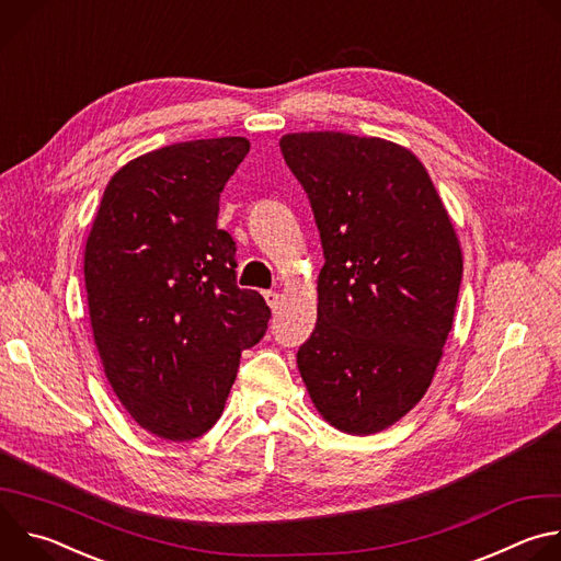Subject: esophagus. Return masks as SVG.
Listing matches in <instances>:
<instances>
[{
    "label": "esophagus",
    "mask_w": 561,
    "mask_h": 561,
    "mask_svg": "<svg viewBox=\"0 0 561 561\" xmlns=\"http://www.w3.org/2000/svg\"><path fill=\"white\" fill-rule=\"evenodd\" d=\"M264 299H266V304H268L273 310H277L279 304H282V297H279L277 290H266V293H264Z\"/></svg>",
    "instance_id": "esophagus-1"
}]
</instances>
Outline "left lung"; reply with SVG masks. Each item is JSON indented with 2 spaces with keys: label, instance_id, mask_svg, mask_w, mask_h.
<instances>
[{
  "label": "left lung",
  "instance_id": "1",
  "mask_svg": "<svg viewBox=\"0 0 561 561\" xmlns=\"http://www.w3.org/2000/svg\"><path fill=\"white\" fill-rule=\"evenodd\" d=\"M324 249L317 324L297 351L314 409L331 426L373 435L428 390L453 329L461 249L420 159L348 133L279 139Z\"/></svg>",
  "mask_w": 561,
  "mask_h": 561
}]
</instances>
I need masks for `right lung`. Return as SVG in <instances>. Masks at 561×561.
Segmentation results:
<instances>
[{
	"mask_svg": "<svg viewBox=\"0 0 561 561\" xmlns=\"http://www.w3.org/2000/svg\"><path fill=\"white\" fill-rule=\"evenodd\" d=\"M247 137L146 152L108 182L87 239L95 346L122 407L148 433L191 442L221 415L242 351L271 319L234 282V242L217 228L219 193Z\"/></svg>",
	"mask_w": 561,
	"mask_h": 561,
	"instance_id": "add662e5",
	"label": "right lung"
}]
</instances>
